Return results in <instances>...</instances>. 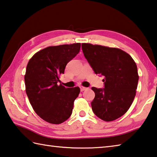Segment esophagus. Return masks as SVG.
I'll list each match as a JSON object with an SVG mask.
<instances>
[{
	"label": "esophagus",
	"instance_id": "obj_1",
	"mask_svg": "<svg viewBox=\"0 0 157 157\" xmlns=\"http://www.w3.org/2000/svg\"><path fill=\"white\" fill-rule=\"evenodd\" d=\"M79 88H80V90L82 91H82H84V90H86V88H86V87H84V86H79Z\"/></svg>",
	"mask_w": 157,
	"mask_h": 157
}]
</instances>
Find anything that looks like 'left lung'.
<instances>
[{
  "label": "left lung",
  "instance_id": "left-lung-1",
  "mask_svg": "<svg viewBox=\"0 0 157 157\" xmlns=\"http://www.w3.org/2000/svg\"><path fill=\"white\" fill-rule=\"evenodd\" d=\"M82 49L95 73L104 77V88H91L95 94L91 102L93 113L104 121L115 120L127 112L135 97L136 64L129 54L117 48L82 43Z\"/></svg>",
  "mask_w": 157,
  "mask_h": 157
}]
</instances>
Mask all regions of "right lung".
Returning <instances> with one entry per match:
<instances>
[{"label":"right lung","instance_id":"right-lung-1","mask_svg":"<svg viewBox=\"0 0 157 157\" xmlns=\"http://www.w3.org/2000/svg\"><path fill=\"white\" fill-rule=\"evenodd\" d=\"M80 46V43H74L47 47L34 54L27 64L25 75L27 97L37 115L50 124L63 123L72 114L80 89L58 83Z\"/></svg>","mask_w":157,"mask_h":157}]
</instances>
